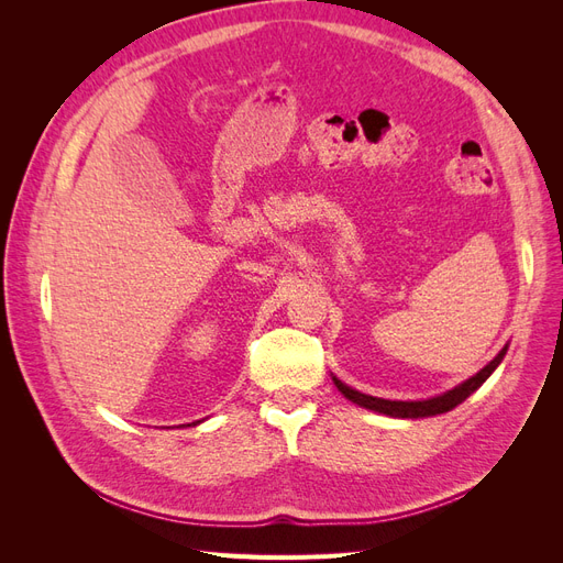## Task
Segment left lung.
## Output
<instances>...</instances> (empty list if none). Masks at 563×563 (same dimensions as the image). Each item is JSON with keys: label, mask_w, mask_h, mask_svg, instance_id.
I'll use <instances>...</instances> for the list:
<instances>
[{"label": "left lung", "mask_w": 563, "mask_h": 563, "mask_svg": "<svg viewBox=\"0 0 563 563\" xmlns=\"http://www.w3.org/2000/svg\"><path fill=\"white\" fill-rule=\"evenodd\" d=\"M505 354H507V345L496 356H493V360L479 373H474V376L467 378L465 383L455 385L453 389L444 391V395L420 399V401H391V399L371 397V395H364V391H360V389L345 385L343 380H338L335 376H333V383L340 391H343V397H347L356 406L368 408V411H376V413L389 416V418H411V420L413 418H430V416H439V413H449L457 404H463L472 395V391L479 389L488 380L490 373L500 366Z\"/></svg>", "instance_id": "8db88e82"}]
</instances>
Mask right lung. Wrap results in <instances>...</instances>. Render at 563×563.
<instances>
[{"label":"right lung","instance_id":"right-lung-1","mask_svg":"<svg viewBox=\"0 0 563 563\" xmlns=\"http://www.w3.org/2000/svg\"><path fill=\"white\" fill-rule=\"evenodd\" d=\"M199 422H201V420H197V422H192V424H199Z\"/></svg>","mask_w":563,"mask_h":563}]
</instances>
